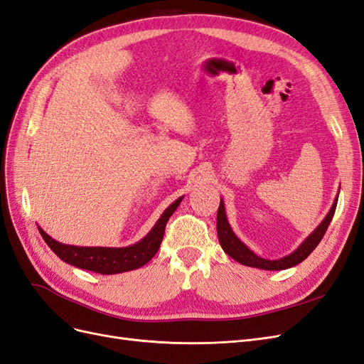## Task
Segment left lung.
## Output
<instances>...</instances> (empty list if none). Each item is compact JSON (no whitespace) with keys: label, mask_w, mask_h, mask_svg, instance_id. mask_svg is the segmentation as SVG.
I'll return each mask as SVG.
<instances>
[{"label":"left lung","mask_w":364,"mask_h":364,"mask_svg":"<svg viewBox=\"0 0 364 364\" xmlns=\"http://www.w3.org/2000/svg\"><path fill=\"white\" fill-rule=\"evenodd\" d=\"M337 200H338V196L336 197V200H334L331 209H329V213L326 214V217L322 220V223L318 225L313 230V232L304 240V243L299 247H297L294 252H291L290 255L279 258V259H266V258L258 257L257 253H253L243 243V241H241L234 234V230L230 229L226 213H225V203H223V200H220L218 213H217V234H218L220 246H222V249L228 253L230 258H234L240 264H243V266L257 267V269H262V270L290 269L293 266H297L299 262H302L317 247V245L321 243V240L323 238L326 229H328L329 223H331L333 215L336 213Z\"/></svg>","instance_id":"8db88e82"}]
</instances>
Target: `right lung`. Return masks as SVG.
Wrapping results in <instances>:
<instances>
[{"instance_id":"add662e5","label":"right lung","mask_w":364,"mask_h":364,"mask_svg":"<svg viewBox=\"0 0 364 364\" xmlns=\"http://www.w3.org/2000/svg\"><path fill=\"white\" fill-rule=\"evenodd\" d=\"M182 202V197L173 202L165 211L162 213L161 218L151 228L150 232L139 240L136 245H132L127 247H80V246H70L62 245L59 241L53 240L46 230L39 228V232L42 238L50 249L56 253V255L65 261L83 270L95 272L100 274H115L123 273L129 270H135L147 264L161 246V241L165 232V225H167L168 218L176 211V208Z\"/></svg>"}]
</instances>
